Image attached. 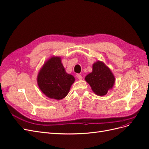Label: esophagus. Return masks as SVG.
Returning <instances> with one entry per match:
<instances>
[{
  "label": "esophagus",
  "instance_id": "esophagus-1",
  "mask_svg": "<svg viewBox=\"0 0 149 149\" xmlns=\"http://www.w3.org/2000/svg\"><path fill=\"white\" fill-rule=\"evenodd\" d=\"M76 77H77V78L78 79H82V76L80 74H76Z\"/></svg>",
  "mask_w": 149,
  "mask_h": 149
}]
</instances>
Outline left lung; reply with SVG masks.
Instances as JSON below:
<instances>
[{
    "label": "left lung",
    "instance_id": "8db88e82",
    "mask_svg": "<svg viewBox=\"0 0 149 149\" xmlns=\"http://www.w3.org/2000/svg\"><path fill=\"white\" fill-rule=\"evenodd\" d=\"M85 80L92 91L100 96H105L115 83V77L109 68L100 60L93 65V71L86 76Z\"/></svg>",
    "mask_w": 149,
    "mask_h": 149
}]
</instances>
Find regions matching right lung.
Returning <instances> with one entry per match:
<instances>
[{"label": "right lung", "instance_id": "obj_1", "mask_svg": "<svg viewBox=\"0 0 149 149\" xmlns=\"http://www.w3.org/2000/svg\"><path fill=\"white\" fill-rule=\"evenodd\" d=\"M41 91L48 97L60 100L68 94L74 77L67 73L60 56H53L44 63L37 78Z\"/></svg>", "mask_w": 149, "mask_h": 149}]
</instances>
